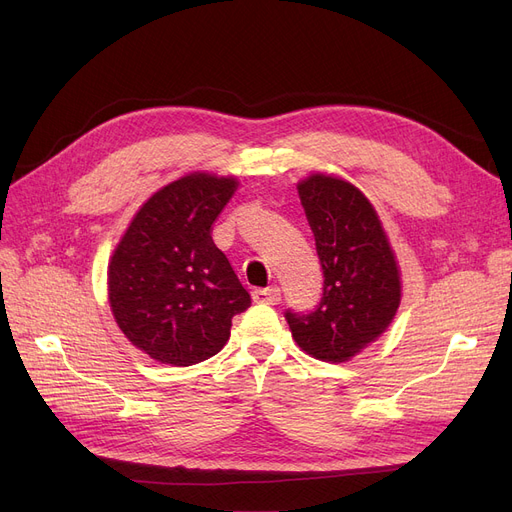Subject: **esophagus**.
Masks as SVG:
<instances>
[{"mask_svg": "<svg viewBox=\"0 0 512 512\" xmlns=\"http://www.w3.org/2000/svg\"><path fill=\"white\" fill-rule=\"evenodd\" d=\"M282 299L280 288L270 286V288H255L253 290V301L255 303H265V305H278Z\"/></svg>", "mask_w": 512, "mask_h": 512, "instance_id": "obj_1", "label": "esophagus"}]
</instances>
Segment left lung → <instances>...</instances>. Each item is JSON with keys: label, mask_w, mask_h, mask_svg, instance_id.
I'll use <instances>...</instances> for the list:
<instances>
[{"label": "left lung", "mask_w": 512, "mask_h": 512, "mask_svg": "<svg viewBox=\"0 0 512 512\" xmlns=\"http://www.w3.org/2000/svg\"><path fill=\"white\" fill-rule=\"evenodd\" d=\"M299 197L324 270L311 313L286 311L292 338L319 361L344 363L378 340L400 305V270L380 215L351 182L311 174Z\"/></svg>", "instance_id": "1"}]
</instances>
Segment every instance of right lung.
Wrapping results in <instances>:
<instances>
[{
	"label": "right lung",
	"mask_w": 512,
	"mask_h": 512,
	"mask_svg": "<svg viewBox=\"0 0 512 512\" xmlns=\"http://www.w3.org/2000/svg\"><path fill=\"white\" fill-rule=\"evenodd\" d=\"M238 188L234 176L186 174L134 213L107 265L118 328L151 359L188 367L218 355L232 317L251 307L211 226Z\"/></svg>",
	"instance_id": "obj_1"
}]
</instances>
